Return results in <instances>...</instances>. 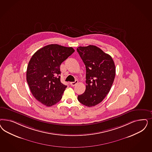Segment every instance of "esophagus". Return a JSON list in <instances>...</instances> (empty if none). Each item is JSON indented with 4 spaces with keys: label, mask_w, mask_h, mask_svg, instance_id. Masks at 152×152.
<instances>
[{
    "label": "esophagus",
    "mask_w": 152,
    "mask_h": 152,
    "mask_svg": "<svg viewBox=\"0 0 152 152\" xmlns=\"http://www.w3.org/2000/svg\"><path fill=\"white\" fill-rule=\"evenodd\" d=\"M78 83V81L77 80H76L75 82H71L70 83V85L72 86V87H74V86H75Z\"/></svg>",
    "instance_id": "obj_1"
}]
</instances>
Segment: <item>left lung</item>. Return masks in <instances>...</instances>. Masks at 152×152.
Wrapping results in <instances>:
<instances>
[{
  "label": "left lung",
  "instance_id": "8db88e82",
  "mask_svg": "<svg viewBox=\"0 0 152 152\" xmlns=\"http://www.w3.org/2000/svg\"><path fill=\"white\" fill-rule=\"evenodd\" d=\"M86 68V89L78 96L79 101L87 107L101 102L113 85L116 68L112 57L94 45L77 49Z\"/></svg>",
  "mask_w": 152,
  "mask_h": 152
}]
</instances>
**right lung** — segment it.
<instances>
[{"label": "right lung", "instance_id": "1", "mask_svg": "<svg viewBox=\"0 0 152 152\" xmlns=\"http://www.w3.org/2000/svg\"><path fill=\"white\" fill-rule=\"evenodd\" d=\"M75 51L57 44L45 46L34 53L27 66L26 78L34 98L49 107L62 98L66 86L60 81L61 64Z\"/></svg>", "mask_w": 152, "mask_h": 152}]
</instances>
